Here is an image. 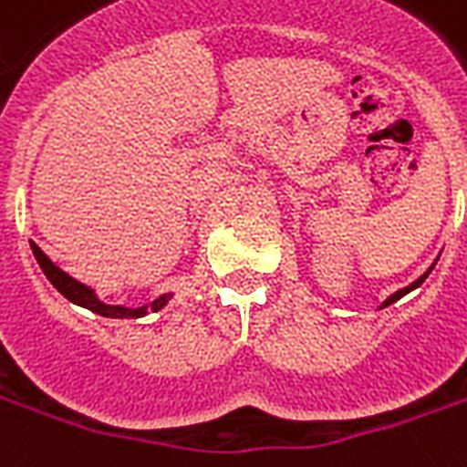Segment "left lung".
I'll return each mask as SVG.
<instances>
[{
    "label": "left lung",
    "instance_id": "obj_1",
    "mask_svg": "<svg viewBox=\"0 0 467 467\" xmlns=\"http://www.w3.org/2000/svg\"><path fill=\"white\" fill-rule=\"evenodd\" d=\"M431 269H433V267H431ZM431 269H428L426 275H420V277H418L416 282H410L409 286H403V289H399V292H396V295H391V296H389V299H386V302L381 304V309H383V306H389V304L399 302L400 296H406V295H409V292H413V289H416V286H420V285H423V282H426V277H428V275H431Z\"/></svg>",
    "mask_w": 467,
    "mask_h": 467
}]
</instances>
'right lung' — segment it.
Segmentation results:
<instances>
[{
    "mask_svg": "<svg viewBox=\"0 0 467 467\" xmlns=\"http://www.w3.org/2000/svg\"><path fill=\"white\" fill-rule=\"evenodd\" d=\"M31 252H34V257H36V262H39V267L44 269L47 279H49L51 285L57 286L61 295L67 296L68 302L78 304V306H86V309L101 314V317H109V319H138V317H146L148 312H158V309H163L165 304H168V299L172 296V295L158 296V299H153V302L146 304V306H138V309H130V306H123V304H106L96 296V292H93L91 286L81 285L78 279L68 277L64 269L57 267V265H54V262H51L49 257L39 250V244L31 243Z\"/></svg>",
    "mask_w": 467,
    "mask_h": 467,
    "instance_id": "obj_1",
    "label": "right lung"
}]
</instances>
